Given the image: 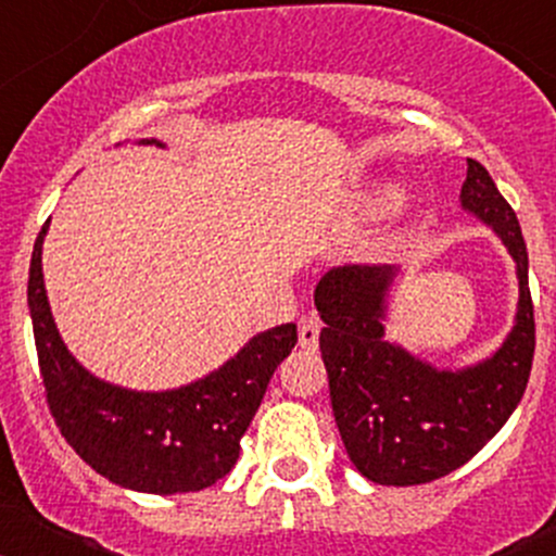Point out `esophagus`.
I'll list each match as a JSON object with an SVG mask.
<instances>
[{
  "label": "esophagus",
  "instance_id": "34e87169",
  "mask_svg": "<svg viewBox=\"0 0 556 556\" xmlns=\"http://www.w3.org/2000/svg\"><path fill=\"white\" fill-rule=\"evenodd\" d=\"M320 317L317 314H308V317H303L301 326H298V339H301V348H317V339H320Z\"/></svg>",
  "mask_w": 556,
  "mask_h": 556
}]
</instances>
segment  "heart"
I'll return each instance as SVG.
<instances>
[{
	"mask_svg": "<svg viewBox=\"0 0 556 556\" xmlns=\"http://www.w3.org/2000/svg\"><path fill=\"white\" fill-rule=\"evenodd\" d=\"M395 200H397L395 189H390V186H378V189L365 191V194L356 200V205L362 214H384Z\"/></svg>",
	"mask_w": 556,
	"mask_h": 556,
	"instance_id": "1",
	"label": "heart"
}]
</instances>
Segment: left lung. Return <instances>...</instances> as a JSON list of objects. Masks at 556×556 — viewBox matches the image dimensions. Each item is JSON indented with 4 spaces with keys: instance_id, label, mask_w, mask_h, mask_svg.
<instances>
[{
    "instance_id": "1",
    "label": "left lung",
    "mask_w": 556,
    "mask_h": 556,
    "mask_svg": "<svg viewBox=\"0 0 556 556\" xmlns=\"http://www.w3.org/2000/svg\"><path fill=\"white\" fill-rule=\"evenodd\" d=\"M459 203L498 236L518 278L513 328L490 356L465 367H437L387 339L401 267L348 264L328 269L314 289V306L326 323L320 351L333 420L356 470L376 484L409 488L462 468L498 434L527 392L534 312L518 217L473 159Z\"/></svg>"
}]
</instances>
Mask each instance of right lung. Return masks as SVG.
Instances as JSON below:
<instances>
[{
    "label": "right lung",
    "instance_id": "1",
    "mask_svg": "<svg viewBox=\"0 0 556 556\" xmlns=\"http://www.w3.org/2000/svg\"><path fill=\"white\" fill-rule=\"evenodd\" d=\"M139 144L166 147L159 139ZM33 248L27 306L47 401L68 445L100 476L152 495L194 493L223 479L239 459V440L267 392L275 367L292 353L298 326L267 328L217 370L172 390L111 384L72 356L52 317L43 283V239Z\"/></svg>",
    "mask_w": 556,
    "mask_h": 556
}]
</instances>
